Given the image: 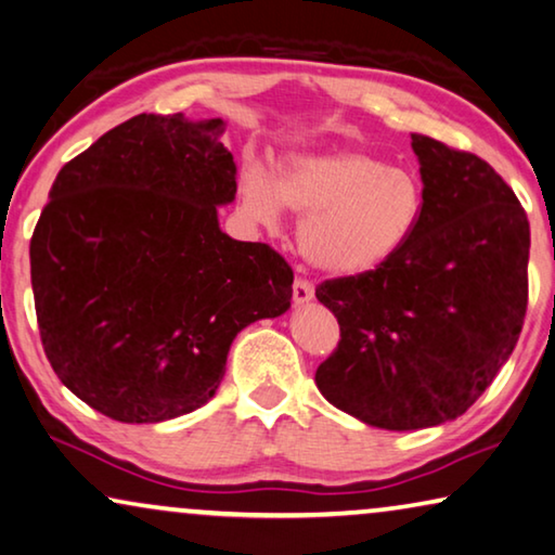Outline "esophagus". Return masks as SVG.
<instances>
[{
	"instance_id": "esophagus-1",
	"label": "esophagus",
	"mask_w": 555,
	"mask_h": 555,
	"mask_svg": "<svg viewBox=\"0 0 555 555\" xmlns=\"http://www.w3.org/2000/svg\"><path fill=\"white\" fill-rule=\"evenodd\" d=\"M311 298H313V284H311V281L296 279L294 281V301L298 306H304V304H309Z\"/></svg>"
}]
</instances>
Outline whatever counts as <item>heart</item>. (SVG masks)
I'll return each mask as SVG.
<instances>
[{"label":"heart","instance_id":"1","mask_svg":"<svg viewBox=\"0 0 555 555\" xmlns=\"http://www.w3.org/2000/svg\"><path fill=\"white\" fill-rule=\"evenodd\" d=\"M242 209L254 222L276 224L284 207L304 219L298 246L315 269L336 276L371 274L415 234L425 190L410 167L363 151L296 155L279 180L261 165L244 167Z\"/></svg>","mask_w":555,"mask_h":555}]
</instances>
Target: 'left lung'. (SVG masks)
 Returning <instances> with one entry per match:
<instances>
[{
  "label": "left lung",
  "instance_id": "1",
  "mask_svg": "<svg viewBox=\"0 0 555 555\" xmlns=\"http://www.w3.org/2000/svg\"><path fill=\"white\" fill-rule=\"evenodd\" d=\"M425 209L371 274L315 298L340 325L315 371L323 398L373 427L422 429L467 412L506 363L529 306V219L487 160L412 135Z\"/></svg>",
  "mask_w": 555,
  "mask_h": 555
}]
</instances>
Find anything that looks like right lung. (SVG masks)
Returning a JSON list of instances; mask_svg holds the SVG:
<instances>
[{"mask_svg": "<svg viewBox=\"0 0 555 555\" xmlns=\"http://www.w3.org/2000/svg\"><path fill=\"white\" fill-rule=\"evenodd\" d=\"M219 118L120 122L61 167L31 234L41 346L101 415L163 422L217 392L236 333L292 306L294 271L219 230L236 165Z\"/></svg>", "mask_w": 555, "mask_h": 555, "instance_id": "right-lung-1", "label": "right lung"}]
</instances>
